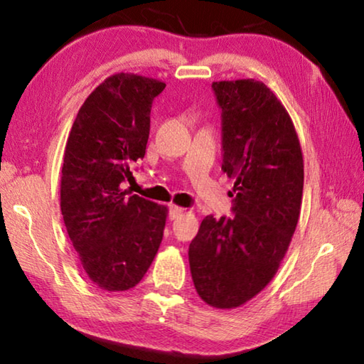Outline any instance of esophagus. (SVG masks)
I'll use <instances>...</instances> for the list:
<instances>
[{
    "mask_svg": "<svg viewBox=\"0 0 364 364\" xmlns=\"http://www.w3.org/2000/svg\"><path fill=\"white\" fill-rule=\"evenodd\" d=\"M184 212H186V208L178 207V205H170V218H171V220L181 217V215H183Z\"/></svg>",
    "mask_w": 364,
    "mask_h": 364,
    "instance_id": "obj_1",
    "label": "esophagus"
}]
</instances>
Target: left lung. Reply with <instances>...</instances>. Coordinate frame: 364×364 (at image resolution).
Instances as JSON below:
<instances>
[{"label": "left lung", "instance_id": "left-lung-1", "mask_svg": "<svg viewBox=\"0 0 364 364\" xmlns=\"http://www.w3.org/2000/svg\"><path fill=\"white\" fill-rule=\"evenodd\" d=\"M212 88L221 107V170L234 180V217L202 220L189 267L199 297L231 310L278 273L300 217L304 156L291 115L263 82L223 80Z\"/></svg>", "mask_w": 364, "mask_h": 364}]
</instances>
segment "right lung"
I'll list each match as a JSON object with an SVG mask.
<instances>
[{
    "mask_svg": "<svg viewBox=\"0 0 364 364\" xmlns=\"http://www.w3.org/2000/svg\"><path fill=\"white\" fill-rule=\"evenodd\" d=\"M165 83L114 73L86 97L67 138L60 173V212L80 264L109 292L143 279L164 237L168 208L122 183L144 157L151 107Z\"/></svg>",
    "mask_w": 364,
    "mask_h": 364,
    "instance_id": "add662e5",
    "label": "right lung"
}]
</instances>
